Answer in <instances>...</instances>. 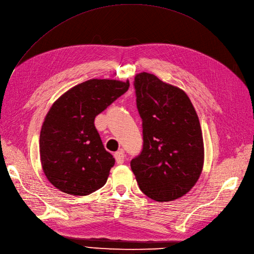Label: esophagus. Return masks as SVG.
I'll list each match as a JSON object with an SVG mask.
<instances>
[{
	"label": "esophagus",
	"mask_w": 254,
	"mask_h": 254,
	"mask_svg": "<svg viewBox=\"0 0 254 254\" xmlns=\"http://www.w3.org/2000/svg\"><path fill=\"white\" fill-rule=\"evenodd\" d=\"M114 158H115L117 164H123L125 162V152L123 150L116 151L114 153Z\"/></svg>",
	"instance_id": "esophagus-1"
}]
</instances>
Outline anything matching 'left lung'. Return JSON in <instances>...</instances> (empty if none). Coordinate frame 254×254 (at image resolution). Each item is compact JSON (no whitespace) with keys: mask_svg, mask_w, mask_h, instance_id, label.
I'll list each match as a JSON object with an SVG mask.
<instances>
[{"mask_svg":"<svg viewBox=\"0 0 254 254\" xmlns=\"http://www.w3.org/2000/svg\"><path fill=\"white\" fill-rule=\"evenodd\" d=\"M134 86L143 148L130 161V168L141 191L151 199H178L193 188L202 171L199 119L184 90L154 74H136Z\"/></svg>","mask_w":254,"mask_h":254,"instance_id":"1","label":"left lung"}]
</instances>
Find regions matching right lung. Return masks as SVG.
I'll list each match as a JSON object with an SVG mask.
<instances>
[{
    "label": "right lung",
    "mask_w": 254,
    "mask_h": 254,
    "mask_svg": "<svg viewBox=\"0 0 254 254\" xmlns=\"http://www.w3.org/2000/svg\"><path fill=\"white\" fill-rule=\"evenodd\" d=\"M128 87V81L92 79L53 104L41 127L39 152L42 170L58 190L84 196L106 184L115 160L105 149L94 119Z\"/></svg>",
    "instance_id": "right-lung-1"
}]
</instances>
